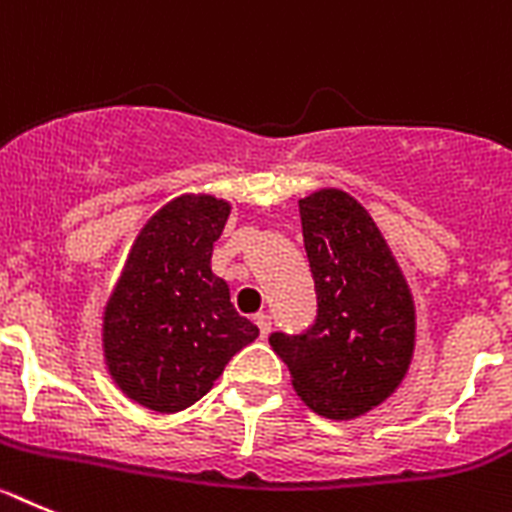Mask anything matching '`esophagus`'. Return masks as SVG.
Instances as JSON below:
<instances>
[{
  "label": "esophagus",
  "instance_id": "34e87169",
  "mask_svg": "<svg viewBox=\"0 0 512 512\" xmlns=\"http://www.w3.org/2000/svg\"><path fill=\"white\" fill-rule=\"evenodd\" d=\"M255 324L257 329H260V336L265 339V336L270 334V316H267V313H255Z\"/></svg>",
  "mask_w": 512,
  "mask_h": 512
}]
</instances>
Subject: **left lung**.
I'll return each mask as SVG.
<instances>
[{
    "label": "left lung",
    "mask_w": 512,
    "mask_h": 512,
    "mask_svg": "<svg viewBox=\"0 0 512 512\" xmlns=\"http://www.w3.org/2000/svg\"><path fill=\"white\" fill-rule=\"evenodd\" d=\"M316 321L306 334H273L303 403L331 421L382 405L408 375L416 349V303L388 239L370 211L342 188L298 199Z\"/></svg>",
    "instance_id": "8db88e82"
}]
</instances>
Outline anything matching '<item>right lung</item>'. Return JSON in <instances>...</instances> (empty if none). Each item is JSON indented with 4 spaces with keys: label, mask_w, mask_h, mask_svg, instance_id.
<instances>
[{
    "label": "right lung",
    "mask_w": 512,
    "mask_h": 512,
    "mask_svg": "<svg viewBox=\"0 0 512 512\" xmlns=\"http://www.w3.org/2000/svg\"><path fill=\"white\" fill-rule=\"evenodd\" d=\"M229 211L232 204L211 193H181L160 206L137 232L101 313L109 375L150 411L178 413L196 403L260 334L211 270Z\"/></svg>",
    "instance_id": "1"
}]
</instances>
